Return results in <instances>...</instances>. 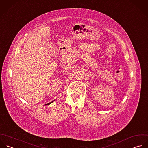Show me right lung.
<instances>
[{
	"label": "right lung",
	"mask_w": 148,
	"mask_h": 148,
	"mask_svg": "<svg viewBox=\"0 0 148 148\" xmlns=\"http://www.w3.org/2000/svg\"><path fill=\"white\" fill-rule=\"evenodd\" d=\"M53 101H52L51 102H50V103H48V104H46V105H48V104H50V103H52Z\"/></svg>",
	"instance_id": "1"
}]
</instances>
